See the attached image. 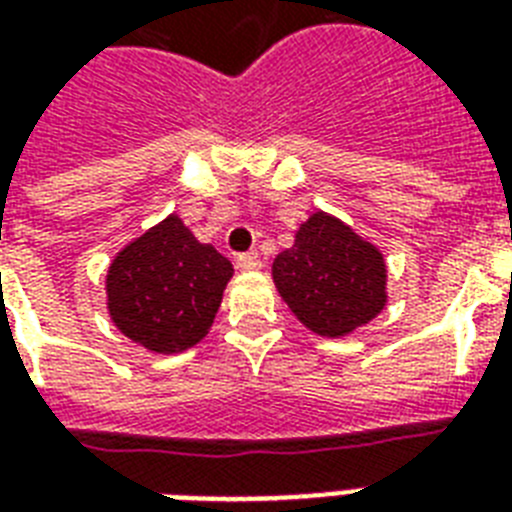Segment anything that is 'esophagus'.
Returning <instances> with one entry per match:
<instances>
[{"mask_svg":"<svg viewBox=\"0 0 512 512\" xmlns=\"http://www.w3.org/2000/svg\"><path fill=\"white\" fill-rule=\"evenodd\" d=\"M236 265H239L241 271H260V255L257 252H241L236 255Z\"/></svg>","mask_w":512,"mask_h":512,"instance_id":"esophagus-1","label":"esophagus"}]
</instances>
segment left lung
<instances>
[{"label":"left lung","instance_id":"8db88e82","mask_svg":"<svg viewBox=\"0 0 512 512\" xmlns=\"http://www.w3.org/2000/svg\"><path fill=\"white\" fill-rule=\"evenodd\" d=\"M273 281L300 324L321 337L350 335L388 303L380 249L327 212L308 217L295 244L276 255Z\"/></svg>","mask_w":512,"mask_h":512}]
</instances>
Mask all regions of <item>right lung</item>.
I'll return each instance as SVG.
<instances>
[{"instance_id":"obj_1","label":"right lung","mask_w":512,"mask_h":512,"mask_svg":"<svg viewBox=\"0 0 512 512\" xmlns=\"http://www.w3.org/2000/svg\"><path fill=\"white\" fill-rule=\"evenodd\" d=\"M231 276V260L170 215L114 257L106 276L108 313L132 342L180 353L207 337Z\"/></svg>"}]
</instances>
